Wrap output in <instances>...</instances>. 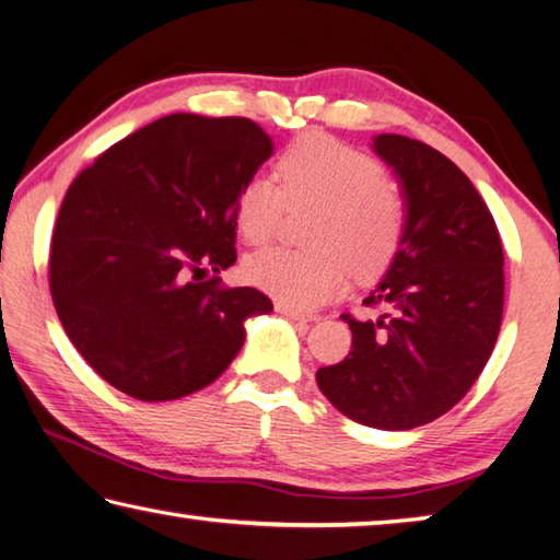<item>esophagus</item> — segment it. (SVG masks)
<instances>
[{
  "label": "esophagus",
  "instance_id": "1",
  "mask_svg": "<svg viewBox=\"0 0 560 560\" xmlns=\"http://www.w3.org/2000/svg\"><path fill=\"white\" fill-rule=\"evenodd\" d=\"M273 308H277V313L287 315L289 320H301V323H313V320H315L313 313L303 311V308H295V305H289V303H281V301H279L277 305H273Z\"/></svg>",
  "mask_w": 560,
  "mask_h": 560
}]
</instances>
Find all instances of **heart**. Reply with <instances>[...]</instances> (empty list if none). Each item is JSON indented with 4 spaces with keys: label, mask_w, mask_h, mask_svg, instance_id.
Listing matches in <instances>:
<instances>
[{
    "label": "heart",
    "mask_w": 560,
    "mask_h": 560,
    "mask_svg": "<svg viewBox=\"0 0 560 560\" xmlns=\"http://www.w3.org/2000/svg\"><path fill=\"white\" fill-rule=\"evenodd\" d=\"M277 182L249 179L237 194L235 223L249 245L277 235L283 208L315 206L308 243L315 249H261L243 265L245 279L291 305L342 295L352 279L388 265L405 230V196L381 162L330 136L308 133L281 152Z\"/></svg>",
    "instance_id": "heart-1"
}]
</instances>
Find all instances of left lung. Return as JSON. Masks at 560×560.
Segmentation results:
<instances>
[{"label": "left lung", "instance_id": "obj_1", "mask_svg": "<svg viewBox=\"0 0 560 560\" xmlns=\"http://www.w3.org/2000/svg\"><path fill=\"white\" fill-rule=\"evenodd\" d=\"M374 152L405 196L400 247L364 305L345 313L352 352L317 369L335 408L376 430H412L462 400L488 364L505 303V255L476 186L440 150L381 133Z\"/></svg>", "mask_w": 560, "mask_h": 560}]
</instances>
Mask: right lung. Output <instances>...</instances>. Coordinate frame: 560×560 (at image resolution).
Listing matches in <instances>:
<instances>
[{"mask_svg": "<svg viewBox=\"0 0 560 560\" xmlns=\"http://www.w3.org/2000/svg\"><path fill=\"white\" fill-rule=\"evenodd\" d=\"M273 152L249 118L172 114L118 140L65 194L50 243V295L77 352L136 400H177L213 383L271 313L228 289L235 203Z\"/></svg>", "mask_w": 560, "mask_h": 560, "instance_id": "right-lung-1", "label": "right lung"}]
</instances>
